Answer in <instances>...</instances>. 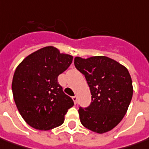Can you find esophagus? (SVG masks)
I'll use <instances>...</instances> for the list:
<instances>
[{"instance_id":"esophagus-1","label":"esophagus","mask_w":149,"mask_h":149,"mask_svg":"<svg viewBox=\"0 0 149 149\" xmlns=\"http://www.w3.org/2000/svg\"><path fill=\"white\" fill-rule=\"evenodd\" d=\"M72 100L74 101V104H77V95L72 96Z\"/></svg>"}]
</instances>
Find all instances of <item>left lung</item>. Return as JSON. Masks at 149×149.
<instances>
[{"instance_id":"obj_1","label":"left lung","mask_w":149,"mask_h":149,"mask_svg":"<svg viewBox=\"0 0 149 149\" xmlns=\"http://www.w3.org/2000/svg\"><path fill=\"white\" fill-rule=\"evenodd\" d=\"M74 64L85 76L91 94V105L78 110L81 125L100 134L109 132L125 116L133 96L129 71L105 56L76 57Z\"/></svg>"}]
</instances>
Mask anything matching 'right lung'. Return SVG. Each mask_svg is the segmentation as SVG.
Listing matches in <instances>:
<instances>
[{"label":"right lung","mask_w":149,"mask_h":149,"mask_svg":"<svg viewBox=\"0 0 149 149\" xmlns=\"http://www.w3.org/2000/svg\"><path fill=\"white\" fill-rule=\"evenodd\" d=\"M73 57L47 46L27 56L17 66L12 80L16 107L24 121L33 129L49 130L58 127L74 103L58 82Z\"/></svg>","instance_id":"1"}]
</instances>
